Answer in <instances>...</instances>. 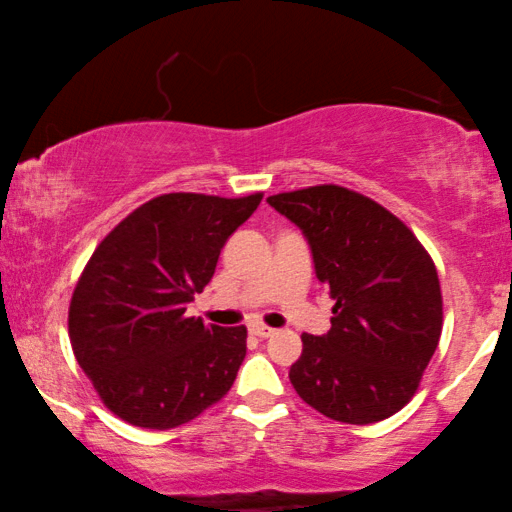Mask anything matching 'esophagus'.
Here are the masks:
<instances>
[{
  "label": "esophagus",
  "mask_w": 512,
  "mask_h": 512,
  "mask_svg": "<svg viewBox=\"0 0 512 512\" xmlns=\"http://www.w3.org/2000/svg\"><path fill=\"white\" fill-rule=\"evenodd\" d=\"M249 333L256 335V338H270L272 333H275V328L265 326V324H251L249 326Z\"/></svg>",
  "instance_id": "obj_1"
}]
</instances>
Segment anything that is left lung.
Here are the masks:
<instances>
[{
	"mask_svg": "<svg viewBox=\"0 0 512 512\" xmlns=\"http://www.w3.org/2000/svg\"><path fill=\"white\" fill-rule=\"evenodd\" d=\"M268 202L303 230L335 300L331 331L303 333L293 389L335 422H382L415 396L438 347L436 265L401 219L349 188L310 186Z\"/></svg>",
	"mask_w": 512,
	"mask_h": 512,
	"instance_id": "left-lung-1",
	"label": "left lung"
}]
</instances>
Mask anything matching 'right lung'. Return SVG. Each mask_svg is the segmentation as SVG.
Here are the masks:
<instances>
[{
    "mask_svg": "<svg viewBox=\"0 0 512 512\" xmlns=\"http://www.w3.org/2000/svg\"><path fill=\"white\" fill-rule=\"evenodd\" d=\"M263 195H158L100 242L69 305L76 361L104 405L132 426L174 429L233 387L247 328L186 317L223 244Z\"/></svg>",
    "mask_w": 512,
    "mask_h": 512,
    "instance_id": "obj_1",
    "label": "right lung"
}]
</instances>
